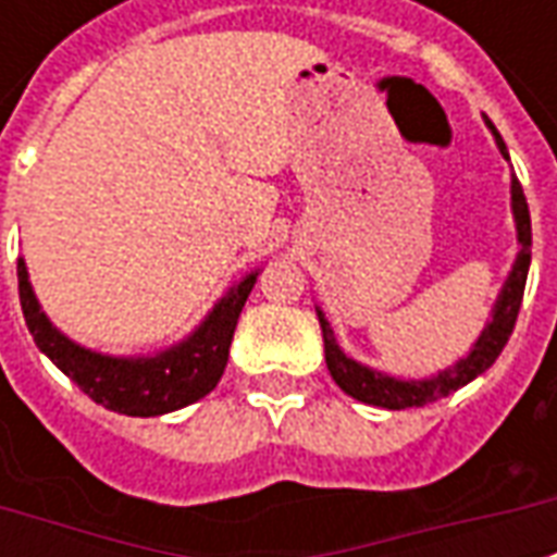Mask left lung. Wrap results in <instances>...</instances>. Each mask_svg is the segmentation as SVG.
Wrapping results in <instances>:
<instances>
[{
    "label": "left lung",
    "mask_w": 557,
    "mask_h": 557,
    "mask_svg": "<svg viewBox=\"0 0 557 557\" xmlns=\"http://www.w3.org/2000/svg\"><path fill=\"white\" fill-rule=\"evenodd\" d=\"M486 127L495 137V146L502 148V154L507 158V146H504L502 134L495 131L490 119H486ZM510 160V158H507ZM510 206H513V220H516V242H519V253H516V262L510 268V277L504 280V289L498 295V301L492 307V322H486L483 334L474 343V349L468 351L466 358H459L454 367H447L438 375L432 379H394V375L379 373V370H370L363 363L351 361L346 351L339 349L337 339H334V331L327 325V319L322 310L319 313V325H322V339H325V363L331 370V379L337 382L349 397L361 399L367 406H379V409H418V406H430L435 399L454 394L462 385H468L471 379H478L480 373H486L495 358L502 355V349L507 346V339L513 334L516 315H519V307H522V295H525V280H528V265H531V214H528L525 194H522V184L519 178L510 182Z\"/></svg>",
    "instance_id": "left-lung-1"
}]
</instances>
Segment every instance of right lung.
Masks as SVG:
<instances>
[{
  "mask_svg": "<svg viewBox=\"0 0 557 557\" xmlns=\"http://www.w3.org/2000/svg\"><path fill=\"white\" fill-rule=\"evenodd\" d=\"M256 277L259 271H250L247 277L238 280L214 304L206 322L182 343L158 355L113 358V355L83 349L79 343L67 339L59 327H53L32 292L26 262L17 259L20 307L35 346L98 406L131 418H154V414L184 409L218 387L230 361L232 334L247 295L253 292Z\"/></svg>",
  "mask_w": 557,
  "mask_h": 557,
  "instance_id": "right-lung-1",
  "label": "right lung"
}]
</instances>
